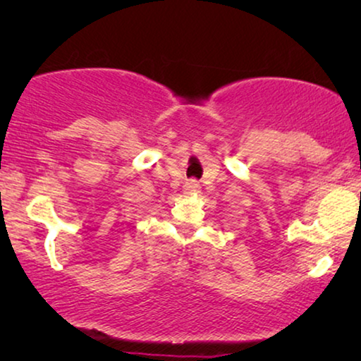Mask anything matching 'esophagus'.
Masks as SVG:
<instances>
[{"label": "esophagus", "mask_w": 361, "mask_h": 361, "mask_svg": "<svg viewBox=\"0 0 361 361\" xmlns=\"http://www.w3.org/2000/svg\"><path fill=\"white\" fill-rule=\"evenodd\" d=\"M200 190V184L197 180H187L184 184V194L187 195H192V194H197V192Z\"/></svg>", "instance_id": "1"}]
</instances>
